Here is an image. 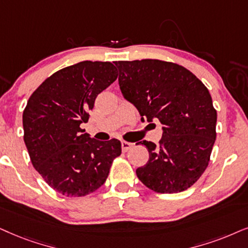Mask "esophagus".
Here are the masks:
<instances>
[{"mask_svg": "<svg viewBox=\"0 0 248 248\" xmlns=\"http://www.w3.org/2000/svg\"><path fill=\"white\" fill-rule=\"evenodd\" d=\"M133 146H134L133 143L126 142V140H122V142H121V147H122V151H124V152H127L128 150H130Z\"/></svg>", "mask_w": 248, "mask_h": 248, "instance_id": "obj_1", "label": "esophagus"}]
</instances>
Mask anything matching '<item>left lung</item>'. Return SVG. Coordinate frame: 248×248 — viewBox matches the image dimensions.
Listing matches in <instances>:
<instances>
[{
    "label": "left lung",
    "instance_id": "1",
    "mask_svg": "<svg viewBox=\"0 0 248 248\" xmlns=\"http://www.w3.org/2000/svg\"><path fill=\"white\" fill-rule=\"evenodd\" d=\"M119 86L140 117L162 124L159 145L142 140L149 161L136 169L144 186L158 193L192 186L207 168L216 139L217 113L208 89L192 72L159 59L115 62Z\"/></svg>",
    "mask_w": 248,
    "mask_h": 248
}]
</instances>
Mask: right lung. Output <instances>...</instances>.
<instances>
[{"instance_id":"right-lung-1","label":"right lung","mask_w":248,"mask_h":248,"mask_svg":"<svg viewBox=\"0 0 248 248\" xmlns=\"http://www.w3.org/2000/svg\"><path fill=\"white\" fill-rule=\"evenodd\" d=\"M117 78L112 62H80L50 75L28 99L23 113L28 155L62 196L83 197L99 189L121 155L120 140H96L80 127L89 120L98 93Z\"/></svg>"}]
</instances>
